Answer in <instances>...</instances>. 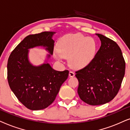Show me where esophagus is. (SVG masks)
Instances as JSON below:
<instances>
[{
	"label": "esophagus",
	"mask_w": 130,
	"mask_h": 130,
	"mask_svg": "<svg viewBox=\"0 0 130 130\" xmlns=\"http://www.w3.org/2000/svg\"><path fill=\"white\" fill-rule=\"evenodd\" d=\"M69 76L70 77H73L75 76V73L72 71H70V72H69Z\"/></svg>",
	"instance_id": "esophagus-1"
}]
</instances>
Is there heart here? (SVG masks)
<instances>
[{
    "label": "heart",
    "mask_w": 130,
    "mask_h": 130,
    "mask_svg": "<svg viewBox=\"0 0 130 130\" xmlns=\"http://www.w3.org/2000/svg\"><path fill=\"white\" fill-rule=\"evenodd\" d=\"M55 57L60 59L69 58L70 65L74 68H82L88 65L95 56L96 43L92 37L82 34H69L58 41Z\"/></svg>",
    "instance_id": "1"
}]
</instances>
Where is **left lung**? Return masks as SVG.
<instances>
[{
    "mask_svg": "<svg viewBox=\"0 0 130 130\" xmlns=\"http://www.w3.org/2000/svg\"><path fill=\"white\" fill-rule=\"evenodd\" d=\"M96 35L101 41L100 49L87 66L75 72L79 98L93 106L108 103L117 96L125 70V60L117 43L102 34Z\"/></svg>",
    "mask_w": 130,
    "mask_h": 130,
    "instance_id": "8db88e82",
    "label": "left lung"
}]
</instances>
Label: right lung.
<instances>
[{
  "instance_id": "add662e5",
  "label": "right lung",
  "mask_w": 130,
  "mask_h": 130,
  "mask_svg": "<svg viewBox=\"0 0 130 130\" xmlns=\"http://www.w3.org/2000/svg\"><path fill=\"white\" fill-rule=\"evenodd\" d=\"M54 33L44 31L27 36L9 57V85L19 101L30 110L43 109L51 105L68 77V70L58 71L49 63L34 67L28 61V49L36 46L45 47L53 54L54 40L52 37Z\"/></svg>"
}]
</instances>
